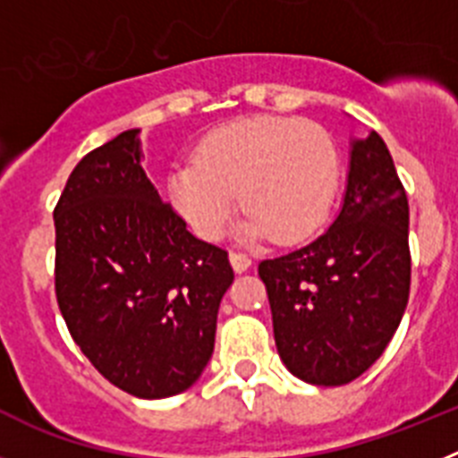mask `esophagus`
<instances>
[{
  "label": "esophagus",
  "mask_w": 458,
  "mask_h": 458,
  "mask_svg": "<svg viewBox=\"0 0 458 458\" xmlns=\"http://www.w3.org/2000/svg\"><path fill=\"white\" fill-rule=\"evenodd\" d=\"M229 261H232V266H233V270H236V273H245V270L252 266V259H250L248 254L236 252V250H232V252H229Z\"/></svg>",
  "instance_id": "34e87169"
}]
</instances>
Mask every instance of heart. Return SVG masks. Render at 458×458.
<instances>
[{"label":"heart","instance_id":"heart-1","mask_svg":"<svg viewBox=\"0 0 458 458\" xmlns=\"http://www.w3.org/2000/svg\"><path fill=\"white\" fill-rule=\"evenodd\" d=\"M339 183V156L321 125L298 116H252L208 132L192 163L169 174V199L192 232L217 241L236 213L242 236L310 238L326 222Z\"/></svg>","mask_w":458,"mask_h":458}]
</instances>
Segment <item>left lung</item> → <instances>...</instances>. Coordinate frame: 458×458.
I'll use <instances>...</instances> for the list:
<instances>
[{
    "mask_svg": "<svg viewBox=\"0 0 458 458\" xmlns=\"http://www.w3.org/2000/svg\"><path fill=\"white\" fill-rule=\"evenodd\" d=\"M259 277L286 369L311 386H344L390 344L411 293L408 199L378 132L353 141L349 185L327 232L264 259Z\"/></svg>",
    "mask_w": 458,
    "mask_h": 458,
    "instance_id": "1",
    "label": "left lung"
}]
</instances>
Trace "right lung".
<instances>
[{"label": "right lung", "mask_w": 458, "mask_h": 458, "mask_svg": "<svg viewBox=\"0 0 458 458\" xmlns=\"http://www.w3.org/2000/svg\"><path fill=\"white\" fill-rule=\"evenodd\" d=\"M137 132L93 148L68 176L55 206V293L71 337L112 386L163 399L188 390L213 355L233 268L160 199Z\"/></svg>", "instance_id": "obj_1"}]
</instances>
